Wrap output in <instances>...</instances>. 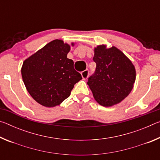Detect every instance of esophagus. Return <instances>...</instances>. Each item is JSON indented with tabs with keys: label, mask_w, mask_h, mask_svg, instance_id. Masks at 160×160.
<instances>
[{
	"label": "esophagus",
	"mask_w": 160,
	"mask_h": 160,
	"mask_svg": "<svg viewBox=\"0 0 160 160\" xmlns=\"http://www.w3.org/2000/svg\"><path fill=\"white\" fill-rule=\"evenodd\" d=\"M89 74H90V71L88 70H85L81 72V75H82L83 79H87L89 76Z\"/></svg>",
	"instance_id": "1"
}]
</instances>
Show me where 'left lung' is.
I'll use <instances>...</instances> for the list:
<instances>
[{
	"instance_id": "8db88e82",
	"label": "left lung",
	"mask_w": 160,
	"mask_h": 160,
	"mask_svg": "<svg viewBox=\"0 0 160 160\" xmlns=\"http://www.w3.org/2000/svg\"><path fill=\"white\" fill-rule=\"evenodd\" d=\"M94 74L88 85L100 105L111 107L121 102L131 92L135 80V69L131 61L115 47L100 45L94 48Z\"/></svg>"
}]
</instances>
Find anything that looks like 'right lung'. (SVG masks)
Listing matches in <instances>:
<instances>
[{"label":"right lung","instance_id":"1","mask_svg":"<svg viewBox=\"0 0 160 160\" xmlns=\"http://www.w3.org/2000/svg\"><path fill=\"white\" fill-rule=\"evenodd\" d=\"M70 49L68 44L56 39L24 61L23 82L32 98L43 106L60 104L82 79L74 69L73 61L67 58Z\"/></svg>","mask_w":160,"mask_h":160}]
</instances>
